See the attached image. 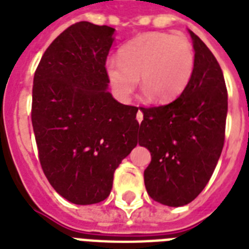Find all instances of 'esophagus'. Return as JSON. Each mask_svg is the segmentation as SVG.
<instances>
[{
	"label": "esophagus",
	"mask_w": 249,
	"mask_h": 249,
	"mask_svg": "<svg viewBox=\"0 0 249 249\" xmlns=\"http://www.w3.org/2000/svg\"><path fill=\"white\" fill-rule=\"evenodd\" d=\"M137 120H138V123L143 120V112L141 109H138V112H137Z\"/></svg>",
	"instance_id": "esophagus-1"
}]
</instances>
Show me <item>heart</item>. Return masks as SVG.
I'll use <instances>...</instances> for the list:
<instances>
[{
    "label": "heart",
    "mask_w": 249,
    "mask_h": 249,
    "mask_svg": "<svg viewBox=\"0 0 249 249\" xmlns=\"http://www.w3.org/2000/svg\"><path fill=\"white\" fill-rule=\"evenodd\" d=\"M195 50L186 36L147 32L128 41L119 50V59L106 62V75L113 94L129 101L137 85L154 101L166 103L179 97L193 79Z\"/></svg>",
    "instance_id": "obj_1"
}]
</instances>
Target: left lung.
Instances as JSON below:
<instances>
[{"mask_svg":"<svg viewBox=\"0 0 249 249\" xmlns=\"http://www.w3.org/2000/svg\"><path fill=\"white\" fill-rule=\"evenodd\" d=\"M195 71L185 91L165 106L143 108L138 138L151 152L144 170L148 195L160 204L182 207L208 183L225 142L228 90L220 64L189 31Z\"/></svg>","mask_w":249,"mask_h":249,"instance_id":"8db88e82","label":"left lung"}]
</instances>
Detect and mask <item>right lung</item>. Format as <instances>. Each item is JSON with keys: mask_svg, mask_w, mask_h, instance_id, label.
<instances>
[{"mask_svg": "<svg viewBox=\"0 0 249 249\" xmlns=\"http://www.w3.org/2000/svg\"><path fill=\"white\" fill-rule=\"evenodd\" d=\"M113 33L108 25L76 23L53 41L35 72L32 125L41 166L73 204L105 200L115 170L138 143V108L107 90Z\"/></svg>", "mask_w": 249, "mask_h": 249, "instance_id": "1", "label": "right lung"}]
</instances>
